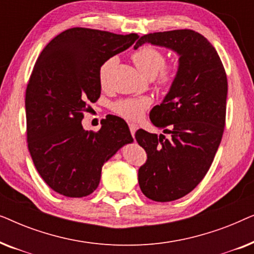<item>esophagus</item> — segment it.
<instances>
[{
    "instance_id": "1",
    "label": "esophagus",
    "mask_w": 254,
    "mask_h": 254,
    "mask_svg": "<svg viewBox=\"0 0 254 254\" xmlns=\"http://www.w3.org/2000/svg\"><path fill=\"white\" fill-rule=\"evenodd\" d=\"M136 129H137V125H135V124H129V130H130V134L133 135H135V131H136Z\"/></svg>"
}]
</instances>
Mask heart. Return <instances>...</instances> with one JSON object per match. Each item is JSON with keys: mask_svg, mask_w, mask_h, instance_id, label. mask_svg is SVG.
Instances as JSON below:
<instances>
[{"mask_svg": "<svg viewBox=\"0 0 254 254\" xmlns=\"http://www.w3.org/2000/svg\"><path fill=\"white\" fill-rule=\"evenodd\" d=\"M131 60L138 70L145 77H155L156 83L161 88H168L172 85L178 76V64H165L166 55L163 51L150 45L142 46L131 54ZM117 64V58H110L100 65L99 82L103 86L106 85L110 72ZM152 100L149 97L138 98H124L112 105L113 112L128 120H138L143 117L145 111L151 105Z\"/></svg>", "mask_w": 254, "mask_h": 254, "instance_id": "1", "label": "heart"}]
</instances>
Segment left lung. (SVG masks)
Listing matches in <instances>:
<instances>
[{"instance_id":"obj_1","label":"left lung","mask_w":254,"mask_h":254,"mask_svg":"<svg viewBox=\"0 0 254 254\" xmlns=\"http://www.w3.org/2000/svg\"><path fill=\"white\" fill-rule=\"evenodd\" d=\"M171 48L179 54L177 79L150 120L165 135L138 129L137 143L147 152L138 169L142 193L157 202L185 196L199 185L214 161L225 126L228 79L217 52L193 30L149 33L136 41Z\"/></svg>"}]
</instances>
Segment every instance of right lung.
<instances>
[{
  "instance_id": "obj_1",
  "label": "right lung",
  "mask_w": 254,
  "mask_h": 254,
  "mask_svg": "<svg viewBox=\"0 0 254 254\" xmlns=\"http://www.w3.org/2000/svg\"><path fill=\"white\" fill-rule=\"evenodd\" d=\"M137 38L71 27L53 38L38 58L25 93L27 147L37 171L57 193L91 194L104 163L133 142L119 117L107 116L98 131L84 130L82 120L100 97V65Z\"/></svg>"
}]
</instances>
